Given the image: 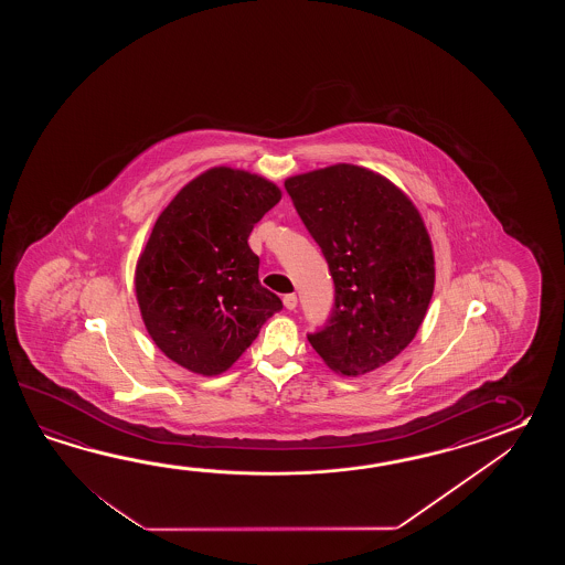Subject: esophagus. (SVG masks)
Masks as SVG:
<instances>
[{"label": "esophagus", "mask_w": 565, "mask_h": 565, "mask_svg": "<svg viewBox=\"0 0 565 565\" xmlns=\"http://www.w3.org/2000/svg\"><path fill=\"white\" fill-rule=\"evenodd\" d=\"M282 302H285V307H287L288 311H295L299 300H297V295H295V292H290V295H285V297H282Z\"/></svg>", "instance_id": "1"}]
</instances>
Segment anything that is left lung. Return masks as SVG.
I'll return each mask as SVG.
<instances>
[{
  "mask_svg": "<svg viewBox=\"0 0 565 565\" xmlns=\"http://www.w3.org/2000/svg\"><path fill=\"white\" fill-rule=\"evenodd\" d=\"M285 190L335 285L331 315L309 343L333 372L382 367L408 348L433 299V244L416 205L349 163L288 178Z\"/></svg>",
  "mask_w": 565,
  "mask_h": 565,
  "instance_id": "8db88e82",
  "label": "left lung"
}]
</instances>
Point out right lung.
Returning a JSON list of instances; mask_svg holds the SVG:
<instances>
[{
	"instance_id": "right-lung-1",
	"label": "right lung",
	"mask_w": 565,
	"mask_h": 565,
	"mask_svg": "<svg viewBox=\"0 0 565 565\" xmlns=\"http://www.w3.org/2000/svg\"><path fill=\"white\" fill-rule=\"evenodd\" d=\"M280 200L273 181L214 168L190 181L157 217L135 290L157 348L202 375L226 372L282 300L260 285L248 236Z\"/></svg>"
}]
</instances>
